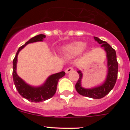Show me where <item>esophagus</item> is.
Returning a JSON list of instances; mask_svg holds the SVG:
<instances>
[{
    "instance_id": "34e87169",
    "label": "esophagus",
    "mask_w": 130,
    "mask_h": 130,
    "mask_svg": "<svg viewBox=\"0 0 130 130\" xmlns=\"http://www.w3.org/2000/svg\"><path fill=\"white\" fill-rule=\"evenodd\" d=\"M73 70V67H68L66 70V73H70V72H72Z\"/></svg>"
}]
</instances>
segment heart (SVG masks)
Segmentation results:
<instances>
[{
  "mask_svg": "<svg viewBox=\"0 0 130 130\" xmlns=\"http://www.w3.org/2000/svg\"><path fill=\"white\" fill-rule=\"evenodd\" d=\"M85 48L86 45H83L82 42H75L63 47L62 52L64 55L68 57H74L79 55Z\"/></svg>",
  "mask_w": 130,
  "mask_h": 130,
  "instance_id": "heart-1",
  "label": "heart"
}]
</instances>
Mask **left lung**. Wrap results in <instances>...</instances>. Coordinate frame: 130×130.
Listing matches in <instances>:
<instances>
[{"label":"left lung","instance_id":"obj_1","mask_svg":"<svg viewBox=\"0 0 130 130\" xmlns=\"http://www.w3.org/2000/svg\"><path fill=\"white\" fill-rule=\"evenodd\" d=\"M94 39L100 44L102 45V47H103L107 53L108 74L106 81L100 87H95L91 89L83 88L81 85V81L83 75L81 71L79 70L77 72L79 75V78L77 83L75 84V89L79 94L82 96L91 98L94 99H100L108 94L114 87L118 77L119 66L115 50L106 42L102 41L97 37H94Z\"/></svg>","mask_w":130,"mask_h":130}]
</instances>
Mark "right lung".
<instances>
[{
  "instance_id": "obj_1",
  "label": "right lung",
  "mask_w": 130,
  "mask_h": 130,
  "mask_svg": "<svg viewBox=\"0 0 130 130\" xmlns=\"http://www.w3.org/2000/svg\"><path fill=\"white\" fill-rule=\"evenodd\" d=\"M45 38V36L43 34H39L30 39L28 42H26L23 45L19 48L13 60L12 75H13V83H14L16 89L21 96H23L27 100L32 102H43L52 98L55 95L57 90L58 80L66 74L64 72L55 73L49 77L43 85L40 87H32L25 83L16 73V64L18 60V55L19 51L28 43L36 42H41Z\"/></svg>"
}]
</instances>
